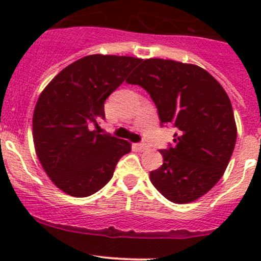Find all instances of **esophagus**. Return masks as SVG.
Here are the masks:
<instances>
[{"mask_svg":"<svg viewBox=\"0 0 261 261\" xmlns=\"http://www.w3.org/2000/svg\"><path fill=\"white\" fill-rule=\"evenodd\" d=\"M135 147L139 150V151H145V150L149 149V146H147L146 144H136Z\"/></svg>","mask_w":261,"mask_h":261,"instance_id":"esophagus-1","label":"esophagus"}]
</instances>
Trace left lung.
<instances>
[{"label":"left lung","mask_w":261,"mask_h":261,"mask_svg":"<svg viewBox=\"0 0 261 261\" xmlns=\"http://www.w3.org/2000/svg\"><path fill=\"white\" fill-rule=\"evenodd\" d=\"M150 94L162 123H173L174 145L160 150L152 186L173 203L204 196L221 179L238 138L227 93L203 68L170 59L143 60L130 80Z\"/></svg>","instance_id":"left-lung-1"}]
</instances>
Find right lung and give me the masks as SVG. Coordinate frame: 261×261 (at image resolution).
I'll use <instances>...</instances> for the list:
<instances>
[{"label": "right lung", "mask_w": 261, "mask_h": 261, "mask_svg": "<svg viewBox=\"0 0 261 261\" xmlns=\"http://www.w3.org/2000/svg\"><path fill=\"white\" fill-rule=\"evenodd\" d=\"M141 62L134 57L92 54L75 60L44 88L33 116L36 155L50 180L69 196L103 188L131 144L89 130L105 118V101Z\"/></svg>", "instance_id": "1"}]
</instances>
